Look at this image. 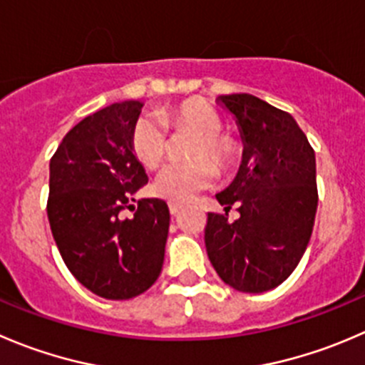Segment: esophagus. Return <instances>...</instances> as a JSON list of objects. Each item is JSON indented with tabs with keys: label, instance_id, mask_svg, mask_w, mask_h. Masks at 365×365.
<instances>
[{
	"label": "esophagus",
	"instance_id": "34e87169",
	"mask_svg": "<svg viewBox=\"0 0 365 365\" xmlns=\"http://www.w3.org/2000/svg\"><path fill=\"white\" fill-rule=\"evenodd\" d=\"M182 208H183V205L175 203V201H171V203H169V212H171V215H176L180 210H182Z\"/></svg>",
	"mask_w": 365,
	"mask_h": 365
}]
</instances>
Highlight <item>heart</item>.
Wrapping results in <instances>:
<instances>
[{
  "instance_id": "1",
  "label": "heart",
  "mask_w": 365,
  "mask_h": 365,
  "mask_svg": "<svg viewBox=\"0 0 365 365\" xmlns=\"http://www.w3.org/2000/svg\"><path fill=\"white\" fill-rule=\"evenodd\" d=\"M158 115L173 130L197 135L190 151V157L197 160L168 165L155 182V192L158 196L175 203H185L200 190L210 187L215 180L217 169L211 161L214 160L219 168H228L235 155V148L232 140L221 135L222 123L217 112L203 101H183L178 107L160 110ZM130 146L144 168L157 169L168 151V132L158 119L144 115L133 125ZM208 158L212 160L208 161Z\"/></svg>"
}]
</instances>
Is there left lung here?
Segmentation results:
<instances>
[{
	"label": "left lung",
	"mask_w": 365,
	"mask_h": 365,
	"mask_svg": "<svg viewBox=\"0 0 365 365\" xmlns=\"http://www.w3.org/2000/svg\"><path fill=\"white\" fill-rule=\"evenodd\" d=\"M219 101L235 115L244 153L235 180L215 194L226 214H208L205 246L225 284L257 294L287 280L305 253L317 210L316 153L287 112L251 94ZM233 204L241 217L228 222Z\"/></svg>",
	"instance_id": "8db88e82"
}]
</instances>
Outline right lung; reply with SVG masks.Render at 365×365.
<instances>
[{
	"instance_id": "1",
	"label": "right lung",
	"mask_w": 365,
	"mask_h": 365,
	"mask_svg": "<svg viewBox=\"0 0 365 365\" xmlns=\"http://www.w3.org/2000/svg\"><path fill=\"white\" fill-rule=\"evenodd\" d=\"M143 103L121 101L81 119L49 162L48 219L67 269L105 299H130L157 282L164 264L169 208L148 197L130 146ZM126 207L134 214L124 215Z\"/></svg>"
}]
</instances>
